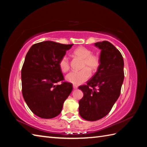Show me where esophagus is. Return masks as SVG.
<instances>
[{
    "label": "esophagus",
    "instance_id": "esophagus-1",
    "mask_svg": "<svg viewBox=\"0 0 147 147\" xmlns=\"http://www.w3.org/2000/svg\"><path fill=\"white\" fill-rule=\"evenodd\" d=\"M78 86L77 85H73V88H74V90H75V89H77V88H78Z\"/></svg>",
    "mask_w": 147,
    "mask_h": 147
}]
</instances>
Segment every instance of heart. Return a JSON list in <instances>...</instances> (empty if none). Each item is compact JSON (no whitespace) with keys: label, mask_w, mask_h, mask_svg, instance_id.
Here are the masks:
<instances>
[{"label":"heart","mask_w":147,"mask_h":147,"mask_svg":"<svg viewBox=\"0 0 147 147\" xmlns=\"http://www.w3.org/2000/svg\"><path fill=\"white\" fill-rule=\"evenodd\" d=\"M73 55L75 57L82 59L81 68L79 71H73L68 74L65 77L67 82L74 85H80L89 79L91 76V71L97 69L100 65V59L97 55L92 54L91 50L85 47H79L73 51ZM59 65L63 73H66L70 69V63L66 56H63L60 59Z\"/></svg>","instance_id":"1"}]
</instances>
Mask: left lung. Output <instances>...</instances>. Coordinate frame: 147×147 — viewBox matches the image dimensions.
I'll use <instances>...</instances> for the list:
<instances>
[{"instance_id":"1","label":"left lung","mask_w":147,"mask_h":147,"mask_svg":"<svg viewBox=\"0 0 147 147\" xmlns=\"http://www.w3.org/2000/svg\"><path fill=\"white\" fill-rule=\"evenodd\" d=\"M95 45L101 50L97 71L86 85L79 86L84 96L79 101V112L84 119L95 121L107 115L120 95L124 60L118 49L107 41Z\"/></svg>"}]
</instances>
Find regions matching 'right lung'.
I'll list each match as a JSON object with an SVG mask.
<instances>
[{"mask_svg":"<svg viewBox=\"0 0 147 147\" xmlns=\"http://www.w3.org/2000/svg\"><path fill=\"white\" fill-rule=\"evenodd\" d=\"M73 45L45 41L33 45L27 53L21 69L22 93L27 105L37 116H57L73 90L72 83L63 82L59 65L61 57ZM59 81L61 84L57 85Z\"/></svg>","mask_w":147,"mask_h":147,"instance_id":"1","label":"right lung"}]
</instances>
